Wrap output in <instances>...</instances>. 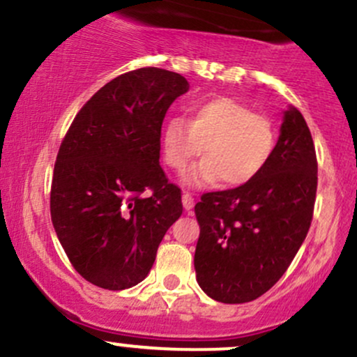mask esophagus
Returning a JSON list of instances; mask_svg holds the SVG:
<instances>
[{
  "label": "esophagus",
  "instance_id": "1",
  "mask_svg": "<svg viewBox=\"0 0 357 357\" xmlns=\"http://www.w3.org/2000/svg\"><path fill=\"white\" fill-rule=\"evenodd\" d=\"M183 206H185V210H191L195 206V198L188 191L183 193Z\"/></svg>",
  "mask_w": 357,
  "mask_h": 357
}]
</instances>
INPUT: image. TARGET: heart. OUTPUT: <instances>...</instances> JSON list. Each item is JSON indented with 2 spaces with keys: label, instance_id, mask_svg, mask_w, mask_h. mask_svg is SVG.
<instances>
[{
  "label": "heart",
  "instance_id": "obj_1",
  "mask_svg": "<svg viewBox=\"0 0 357 357\" xmlns=\"http://www.w3.org/2000/svg\"><path fill=\"white\" fill-rule=\"evenodd\" d=\"M276 147V128L264 115L234 98H211L190 108V120L172 116L162 128L164 160L176 172L186 171L199 154L206 155L186 176L203 186L222 179L242 186L264 171Z\"/></svg>",
  "mask_w": 357,
  "mask_h": 357
}]
</instances>
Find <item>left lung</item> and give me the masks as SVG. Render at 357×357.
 Returning a JSON list of instances; mask_svg holds the SVG:
<instances>
[{
	"mask_svg": "<svg viewBox=\"0 0 357 357\" xmlns=\"http://www.w3.org/2000/svg\"><path fill=\"white\" fill-rule=\"evenodd\" d=\"M315 195V146L303 115L289 107L264 171L195 205V271L203 291L222 303H245L274 287L307 237Z\"/></svg>",
	"mask_w": 357,
	"mask_h": 357,
	"instance_id": "left-lung-1",
	"label": "left lung"
}]
</instances>
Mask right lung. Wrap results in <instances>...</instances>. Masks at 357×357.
Here are the masks:
<instances>
[{"mask_svg": "<svg viewBox=\"0 0 357 357\" xmlns=\"http://www.w3.org/2000/svg\"><path fill=\"white\" fill-rule=\"evenodd\" d=\"M188 89L166 69L121 74L86 101L59 147L50 217L70 264L96 287L140 283L181 217V190L159 166L160 128Z\"/></svg>", "mask_w": 357, "mask_h": 357, "instance_id": "1", "label": "right lung"}]
</instances>
